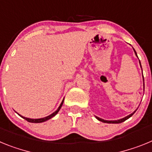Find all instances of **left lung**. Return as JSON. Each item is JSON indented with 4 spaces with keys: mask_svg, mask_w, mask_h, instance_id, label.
<instances>
[{
    "mask_svg": "<svg viewBox=\"0 0 152 152\" xmlns=\"http://www.w3.org/2000/svg\"><path fill=\"white\" fill-rule=\"evenodd\" d=\"M134 52H135V55H136V56H137V53H136V52H135V49H134ZM137 57H138V56H137ZM139 63H140V61H139ZM140 65H141V63H140ZM141 68H142V66H141ZM144 89H145V84H144ZM135 112H133L132 113H131L130 115H129V116H126V117L123 118V119H118V120H104V119H101V118L97 117V116H96V118L98 119V120H99V121H101V122H103V123H123V122L126 121V119H128L129 118L131 117V116H132L134 113H135Z\"/></svg>",
    "mask_w": 152,
    "mask_h": 152,
    "instance_id": "obj_1",
    "label": "left lung"
}]
</instances>
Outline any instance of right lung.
Instances as JSON below:
<instances>
[{
  "mask_svg": "<svg viewBox=\"0 0 152 152\" xmlns=\"http://www.w3.org/2000/svg\"><path fill=\"white\" fill-rule=\"evenodd\" d=\"M63 102H64V99H63L62 102L61 103V104H60V106L58 107V110L56 111H55L53 113H52L51 115H49V116H46V117H44V118H40V119H29V118H26V117H24V116H21V115H20V114H18L19 116H20L21 117L23 118L24 119H26V121L29 122V123H43V122L45 121H47V120H49V119H50L51 118H52L53 116H55L56 115V114L58 113V111L60 110V109H61V106H62L63 104Z\"/></svg>",
  "mask_w": 152,
  "mask_h": 152,
  "instance_id": "1",
  "label": "right lung"
}]
</instances>
